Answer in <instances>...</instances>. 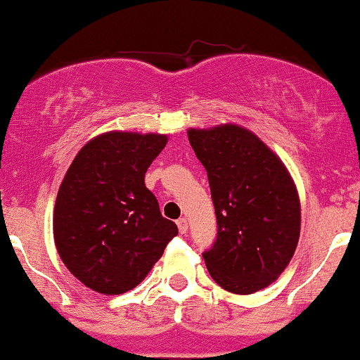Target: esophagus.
Here are the masks:
<instances>
[{
  "label": "esophagus",
  "instance_id": "1",
  "mask_svg": "<svg viewBox=\"0 0 360 360\" xmlns=\"http://www.w3.org/2000/svg\"><path fill=\"white\" fill-rule=\"evenodd\" d=\"M176 226H179L180 234H187V231H188V223H187V219H185V217H180V219L176 221Z\"/></svg>",
  "mask_w": 360,
  "mask_h": 360
}]
</instances>
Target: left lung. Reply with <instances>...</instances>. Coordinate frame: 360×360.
I'll list each match as a JSON object with an SVG mask.
<instances>
[{
  "label": "left lung",
  "instance_id": "left-lung-1",
  "mask_svg": "<svg viewBox=\"0 0 360 360\" xmlns=\"http://www.w3.org/2000/svg\"><path fill=\"white\" fill-rule=\"evenodd\" d=\"M207 172L217 236L202 253L221 288L252 294L284 272L296 252L301 205L284 163L253 132L234 124L191 129Z\"/></svg>",
  "mask_w": 360,
  "mask_h": 360
}]
</instances>
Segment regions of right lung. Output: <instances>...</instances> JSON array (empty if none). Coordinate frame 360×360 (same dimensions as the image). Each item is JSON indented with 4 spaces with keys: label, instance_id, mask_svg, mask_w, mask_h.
Returning <instances> with one entry per match:
<instances>
[{
    "label": "right lung",
    "instance_id": "add662e5",
    "mask_svg": "<svg viewBox=\"0 0 360 360\" xmlns=\"http://www.w3.org/2000/svg\"><path fill=\"white\" fill-rule=\"evenodd\" d=\"M165 146L161 134L105 132L72 160L56 199L54 240L60 260L86 288L127 292L179 234L144 185Z\"/></svg>",
    "mask_w": 360,
    "mask_h": 360
}]
</instances>
